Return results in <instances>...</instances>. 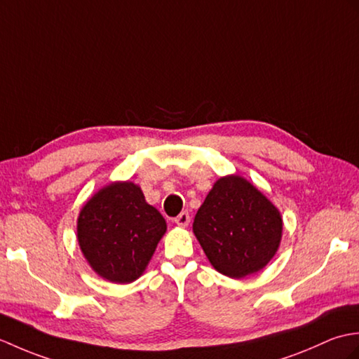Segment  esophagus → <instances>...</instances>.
Returning a JSON list of instances; mask_svg holds the SVG:
<instances>
[{
    "mask_svg": "<svg viewBox=\"0 0 359 359\" xmlns=\"http://www.w3.org/2000/svg\"><path fill=\"white\" fill-rule=\"evenodd\" d=\"M173 221H175V224L180 226V227H187L189 222H190V217H189L187 212H181Z\"/></svg>",
    "mask_w": 359,
    "mask_h": 359,
    "instance_id": "1",
    "label": "esophagus"
}]
</instances>
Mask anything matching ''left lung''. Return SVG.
<instances>
[{"instance_id": "obj_1", "label": "left lung", "mask_w": 359, "mask_h": 359, "mask_svg": "<svg viewBox=\"0 0 359 359\" xmlns=\"http://www.w3.org/2000/svg\"><path fill=\"white\" fill-rule=\"evenodd\" d=\"M194 233L213 269L240 280L259 272L275 257L283 217L250 181L226 175L215 181L198 209Z\"/></svg>"}]
</instances>
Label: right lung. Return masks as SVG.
<instances>
[{"label": "right lung", "instance_id": "add662e5", "mask_svg": "<svg viewBox=\"0 0 359 359\" xmlns=\"http://www.w3.org/2000/svg\"><path fill=\"white\" fill-rule=\"evenodd\" d=\"M165 230L163 215L132 181L101 187L76 219V240L87 264L115 284L133 283L144 273Z\"/></svg>", "mask_w": 359, "mask_h": 359}]
</instances>
